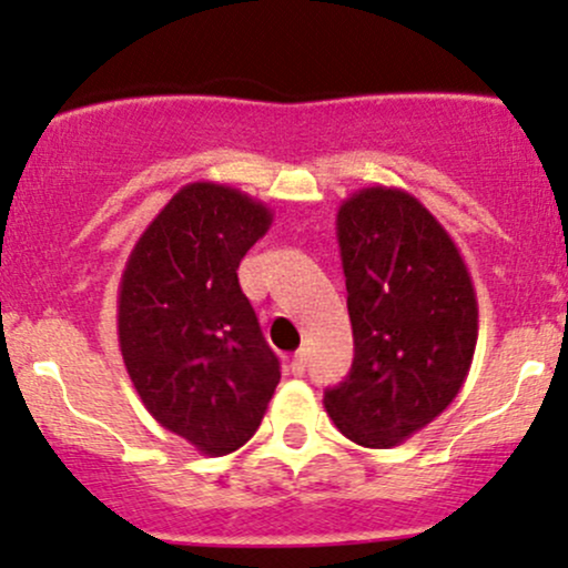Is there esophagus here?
<instances>
[{
    "label": "esophagus",
    "mask_w": 568,
    "mask_h": 568,
    "mask_svg": "<svg viewBox=\"0 0 568 568\" xmlns=\"http://www.w3.org/2000/svg\"><path fill=\"white\" fill-rule=\"evenodd\" d=\"M290 371H292V374H295V376H301L303 371H306V352L297 349L295 355H292V359H290Z\"/></svg>",
    "instance_id": "obj_1"
}]
</instances>
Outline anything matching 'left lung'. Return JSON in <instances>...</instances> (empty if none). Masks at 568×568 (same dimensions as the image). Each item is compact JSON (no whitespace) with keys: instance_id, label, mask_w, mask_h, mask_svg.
<instances>
[{"instance_id":"1","label":"left lung","mask_w":568,"mask_h":568,"mask_svg":"<svg viewBox=\"0 0 568 568\" xmlns=\"http://www.w3.org/2000/svg\"><path fill=\"white\" fill-rule=\"evenodd\" d=\"M335 237L355 359L325 393V408L359 447H398L466 382L479 333L471 273L438 219L404 189L365 186L346 197Z\"/></svg>"}]
</instances>
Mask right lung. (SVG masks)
<instances>
[{
  "mask_svg": "<svg viewBox=\"0 0 568 568\" xmlns=\"http://www.w3.org/2000/svg\"><path fill=\"white\" fill-rule=\"evenodd\" d=\"M273 211L213 181L181 186L143 230L119 284V346L151 417L203 455L235 453L260 428L278 357L237 284Z\"/></svg>",
  "mask_w": 568,
  "mask_h": 568,
  "instance_id": "right-lung-1",
  "label": "right lung"
}]
</instances>
